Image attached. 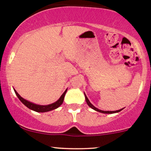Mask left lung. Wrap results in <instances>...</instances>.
Instances as JSON below:
<instances>
[{
    "mask_svg": "<svg viewBox=\"0 0 151 151\" xmlns=\"http://www.w3.org/2000/svg\"><path fill=\"white\" fill-rule=\"evenodd\" d=\"M84 96H85V99H86V104H87L88 106H89V107H91V109H93V110L96 111L98 112H100V113H103V114H115V113H118V112H120L121 110H123L124 109H119V110H117V111H102V110H100V109H99L97 108H96V107L93 106L92 104L91 103V102L89 101V99L87 98V96H86V95L85 94V93H84Z\"/></svg>",
    "mask_w": 151,
    "mask_h": 151,
    "instance_id": "8db88e82",
    "label": "left lung"
}]
</instances>
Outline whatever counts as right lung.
<instances>
[{"mask_svg":"<svg viewBox=\"0 0 151 151\" xmlns=\"http://www.w3.org/2000/svg\"><path fill=\"white\" fill-rule=\"evenodd\" d=\"M67 89L65 90V92L62 93V96H60V99H59L58 101L54 102V103L51 104L39 105V104H36L32 103V102L27 101V100L23 99L22 96H20V95H19V93L17 92L16 90L14 89V91H15V94H16V96H18L19 99H20V101H21L22 103L25 106H27L28 109H30L32 111H36V112H42V113H43V112L50 111L54 110V109H58L59 106H60L62 104V103H63L64 99H65V93H66V92H67Z\"/></svg>","mask_w":151,"mask_h":151,"instance_id":"obj_1","label":"right lung"}]
</instances>
